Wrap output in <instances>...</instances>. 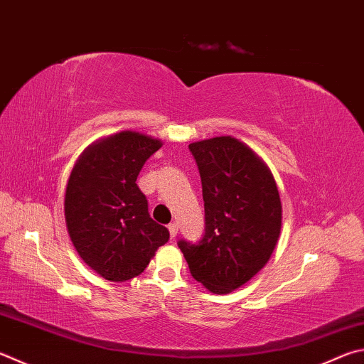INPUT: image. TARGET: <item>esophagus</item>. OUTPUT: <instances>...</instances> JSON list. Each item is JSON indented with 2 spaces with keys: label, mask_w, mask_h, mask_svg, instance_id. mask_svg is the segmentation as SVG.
Here are the masks:
<instances>
[{
  "label": "esophagus",
  "mask_w": 364,
  "mask_h": 364,
  "mask_svg": "<svg viewBox=\"0 0 364 364\" xmlns=\"http://www.w3.org/2000/svg\"><path fill=\"white\" fill-rule=\"evenodd\" d=\"M168 232H170V237H171V239H175L176 234H178V224H176V223H171V224H168Z\"/></svg>",
  "instance_id": "esophagus-1"
}]
</instances>
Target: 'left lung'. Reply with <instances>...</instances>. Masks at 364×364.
<instances>
[{
	"mask_svg": "<svg viewBox=\"0 0 364 364\" xmlns=\"http://www.w3.org/2000/svg\"><path fill=\"white\" fill-rule=\"evenodd\" d=\"M202 180L205 235L180 240L189 272L213 294L245 285L269 262L282 230V200L272 171L230 135L189 144Z\"/></svg>",
	"mask_w": 364,
	"mask_h": 364,
	"instance_id": "obj_1",
	"label": "left lung"
}]
</instances>
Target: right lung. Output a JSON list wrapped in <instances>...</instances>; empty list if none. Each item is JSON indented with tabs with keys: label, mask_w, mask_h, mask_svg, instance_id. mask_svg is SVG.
I'll list each match as a JSON object with an SVG mask.
<instances>
[{
	"label": "right lung",
	"mask_w": 364,
	"mask_h": 364,
	"mask_svg": "<svg viewBox=\"0 0 364 364\" xmlns=\"http://www.w3.org/2000/svg\"><path fill=\"white\" fill-rule=\"evenodd\" d=\"M162 141L134 130L103 136L84 149L65 191V223L77 255L105 280L125 282L148 267L168 242L151 220L136 186L141 167Z\"/></svg>",
	"instance_id": "right-lung-1"
}]
</instances>
